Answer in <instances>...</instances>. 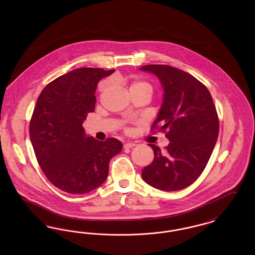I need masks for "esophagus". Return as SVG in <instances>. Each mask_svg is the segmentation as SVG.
I'll use <instances>...</instances> for the list:
<instances>
[{
    "label": "esophagus",
    "mask_w": 255,
    "mask_h": 255,
    "mask_svg": "<svg viewBox=\"0 0 255 255\" xmlns=\"http://www.w3.org/2000/svg\"><path fill=\"white\" fill-rule=\"evenodd\" d=\"M136 145V143H134V142H127V143H125L124 144V148H133V147H134V146Z\"/></svg>",
    "instance_id": "esophagus-1"
}]
</instances>
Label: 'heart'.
Instances as JSON below:
<instances>
[{"mask_svg": "<svg viewBox=\"0 0 255 255\" xmlns=\"http://www.w3.org/2000/svg\"><path fill=\"white\" fill-rule=\"evenodd\" d=\"M133 87H142V88H146V89H148V90L151 92V87L148 85L147 83H144V82L135 81V82H133V84L131 85V88H133Z\"/></svg>", "mask_w": 255, "mask_h": 255, "instance_id": "b5f03b06", "label": "heart"}]
</instances>
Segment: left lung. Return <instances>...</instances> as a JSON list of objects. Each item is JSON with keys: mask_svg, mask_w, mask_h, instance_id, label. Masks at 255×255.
I'll use <instances>...</instances> for the list:
<instances>
[{"mask_svg": "<svg viewBox=\"0 0 255 255\" xmlns=\"http://www.w3.org/2000/svg\"><path fill=\"white\" fill-rule=\"evenodd\" d=\"M152 73L161 85L163 96L153 127L166 130L169 144L154 151L152 163L142 169V179L162 191L181 190L198 179L206 168L219 133L216 108L206 86L182 70L165 65L139 69Z\"/></svg>", "mask_w": 255, "mask_h": 255, "instance_id": "obj_1", "label": "left lung"}]
</instances>
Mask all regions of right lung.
Segmentation results:
<instances>
[{
    "label": "right lung",
    "mask_w": 255,
    "mask_h": 255,
    "mask_svg": "<svg viewBox=\"0 0 255 255\" xmlns=\"http://www.w3.org/2000/svg\"><path fill=\"white\" fill-rule=\"evenodd\" d=\"M115 70L81 68L61 75L38 97L29 136L40 167L54 186L71 194H85L109 174L111 158L122 143L87 135L83 122L96 107L97 83Z\"/></svg>",
    "instance_id": "right-lung-1"
}]
</instances>
